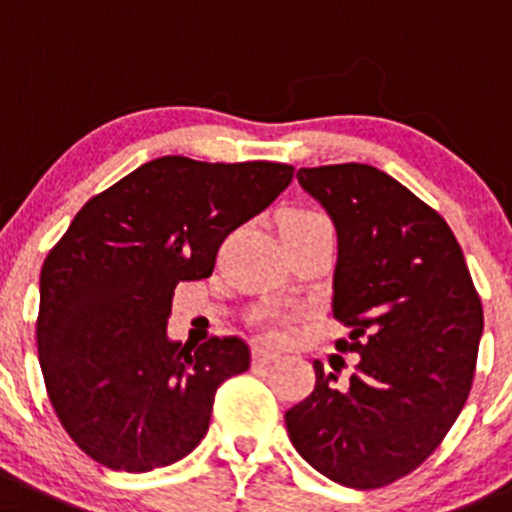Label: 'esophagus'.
<instances>
[{
  "mask_svg": "<svg viewBox=\"0 0 512 512\" xmlns=\"http://www.w3.org/2000/svg\"><path fill=\"white\" fill-rule=\"evenodd\" d=\"M280 353L270 351V348L265 346H252V364L255 366H267L272 364V361H278Z\"/></svg>",
  "mask_w": 512,
  "mask_h": 512,
  "instance_id": "obj_1",
  "label": "esophagus"
}]
</instances>
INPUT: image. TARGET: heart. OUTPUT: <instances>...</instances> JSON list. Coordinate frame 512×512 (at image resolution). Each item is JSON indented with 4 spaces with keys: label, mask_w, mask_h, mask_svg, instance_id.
<instances>
[{
    "label": "heart",
    "mask_w": 512,
    "mask_h": 512,
    "mask_svg": "<svg viewBox=\"0 0 512 512\" xmlns=\"http://www.w3.org/2000/svg\"><path fill=\"white\" fill-rule=\"evenodd\" d=\"M323 222H328V219L321 212H313V209H290L283 217V222H280V229H283V234H290ZM257 326L262 328V333L267 338H283L285 328H288V315L280 313V310H265L257 318Z\"/></svg>",
    "instance_id": "1"
}]
</instances>
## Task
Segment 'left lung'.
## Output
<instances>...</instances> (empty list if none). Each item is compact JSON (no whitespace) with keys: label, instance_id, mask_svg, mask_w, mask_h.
<instances>
[{"label":"left lung","instance_id":"1","mask_svg":"<svg viewBox=\"0 0 512 512\" xmlns=\"http://www.w3.org/2000/svg\"><path fill=\"white\" fill-rule=\"evenodd\" d=\"M338 234L333 315L358 353L346 386L315 361V389L285 412L310 467L371 490L417 470L460 417L475 376L482 303L450 224L369 164L300 169Z\"/></svg>","mask_w":512,"mask_h":512}]
</instances>
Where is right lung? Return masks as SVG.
<instances>
[{"mask_svg": "<svg viewBox=\"0 0 512 512\" xmlns=\"http://www.w3.org/2000/svg\"><path fill=\"white\" fill-rule=\"evenodd\" d=\"M293 171L161 156L75 214L40 272L37 353L52 409L85 455L148 472L202 442L214 394L250 369V346L169 341L174 288L209 278L224 237L270 207Z\"/></svg>", "mask_w": 512, "mask_h": 512, "instance_id": "obj_1", "label": "right lung"}]
</instances>
